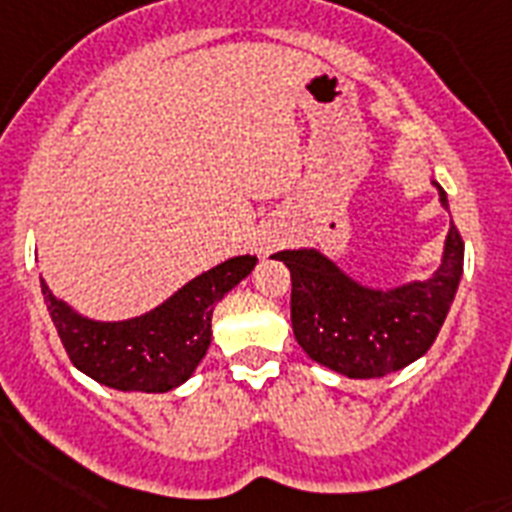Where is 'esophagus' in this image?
I'll return each instance as SVG.
<instances>
[{
    "mask_svg": "<svg viewBox=\"0 0 512 512\" xmlns=\"http://www.w3.org/2000/svg\"><path fill=\"white\" fill-rule=\"evenodd\" d=\"M266 248H274V243H272V246H266Z\"/></svg>",
    "mask_w": 512,
    "mask_h": 512,
    "instance_id": "1",
    "label": "esophagus"
}]
</instances>
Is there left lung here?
Masks as SVG:
<instances>
[{
  "instance_id": "8db88e82",
  "label": "left lung",
  "mask_w": 512,
  "mask_h": 512,
  "mask_svg": "<svg viewBox=\"0 0 512 512\" xmlns=\"http://www.w3.org/2000/svg\"><path fill=\"white\" fill-rule=\"evenodd\" d=\"M439 201L447 206L442 188ZM274 259L290 269V319L306 356L350 379H374L432 348L463 274V238L450 227L437 272L392 290L358 285L314 248L280 251Z\"/></svg>"
}]
</instances>
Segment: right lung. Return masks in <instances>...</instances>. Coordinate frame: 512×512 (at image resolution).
I'll list each match as a JSON object with an SVG mask.
<instances>
[{
  "instance_id": "1",
  "label": "right lung",
  "mask_w": 512,
  "mask_h": 512,
  "mask_svg": "<svg viewBox=\"0 0 512 512\" xmlns=\"http://www.w3.org/2000/svg\"><path fill=\"white\" fill-rule=\"evenodd\" d=\"M256 256H235L198 274L170 301L128 322H94L57 301L44 280L46 308L75 369L122 392H167L196 371L211 342V311L248 277Z\"/></svg>"
}]
</instances>
